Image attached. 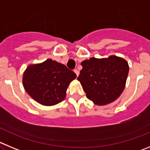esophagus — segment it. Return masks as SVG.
I'll list each match as a JSON object with an SVG mask.
<instances>
[{"instance_id":"esophagus-1","label":"esophagus","mask_w":150,"mask_h":150,"mask_svg":"<svg viewBox=\"0 0 150 150\" xmlns=\"http://www.w3.org/2000/svg\"><path fill=\"white\" fill-rule=\"evenodd\" d=\"M74 72H75V73L76 74L77 76H78V75H79V71H78L77 69H74Z\"/></svg>"}]
</instances>
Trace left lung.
<instances>
[{"label": "left lung", "instance_id": "obj_1", "mask_svg": "<svg viewBox=\"0 0 150 150\" xmlns=\"http://www.w3.org/2000/svg\"><path fill=\"white\" fill-rule=\"evenodd\" d=\"M78 80L86 98L96 104L112 103L121 96L129 73L127 61L117 56L98 59L92 58L81 62Z\"/></svg>", "mask_w": 150, "mask_h": 150}]
</instances>
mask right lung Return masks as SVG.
<instances>
[{"mask_svg":"<svg viewBox=\"0 0 150 150\" xmlns=\"http://www.w3.org/2000/svg\"><path fill=\"white\" fill-rule=\"evenodd\" d=\"M76 74L65 65L48 59L30 65L23 74L25 90L33 99L46 106H52L66 97L68 85Z\"/></svg>","mask_w":150,"mask_h":150,"instance_id":"right-lung-1","label":"right lung"}]
</instances>
